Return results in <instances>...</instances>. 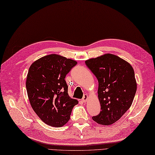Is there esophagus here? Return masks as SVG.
Returning a JSON list of instances; mask_svg holds the SVG:
<instances>
[{
	"mask_svg": "<svg viewBox=\"0 0 155 155\" xmlns=\"http://www.w3.org/2000/svg\"><path fill=\"white\" fill-rule=\"evenodd\" d=\"M87 99H88V95L87 94H84L83 96V98H82V101L83 102H85L87 101Z\"/></svg>",
	"mask_w": 155,
	"mask_h": 155,
	"instance_id": "esophagus-1",
	"label": "esophagus"
}]
</instances>
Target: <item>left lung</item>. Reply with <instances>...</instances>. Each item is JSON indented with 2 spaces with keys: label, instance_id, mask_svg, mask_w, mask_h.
Instances as JSON below:
<instances>
[{
  "label": "left lung",
  "instance_id": "8db88e82",
  "mask_svg": "<svg viewBox=\"0 0 155 155\" xmlns=\"http://www.w3.org/2000/svg\"><path fill=\"white\" fill-rule=\"evenodd\" d=\"M98 81V99L101 111L93 119L102 125L117 121L130 107L137 89L134 71L128 62L105 54L85 61Z\"/></svg>",
  "mask_w": 155,
  "mask_h": 155
}]
</instances>
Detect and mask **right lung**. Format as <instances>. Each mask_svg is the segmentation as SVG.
<instances>
[{"instance_id":"obj_1","label":"right lung","mask_w":155,"mask_h":155,"mask_svg":"<svg viewBox=\"0 0 155 155\" xmlns=\"http://www.w3.org/2000/svg\"><path fill=\"white\" fill-rule=\"evenodd\" d=\"M77 62L58 55L40 58L29 68L26 88L33 110L49 126L61 127L68 122L78 100L68 94L66 76Z\"/></svg>"}]
</instances>
